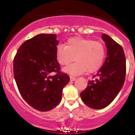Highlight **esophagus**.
I'll return each mask as SVG.
<instances>
[{
  "mask_svg": "<svg viewBox=\"0 0 135 135\" xmlns=\"http://www.w3.org/2000/svg\"><path fill=\"white\" fill-rule=\"evenodd\" d=\"M70 78L71 81H74L76 80V77L73 76H70Z\"/></svg>",
  "mask_w": 135,
  "mask_h": 135,
  "instance_id": "34e87169",
  "label": "esophagus"
}]
</instances>
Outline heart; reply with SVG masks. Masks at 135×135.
Here are the masks:
<instances>
[{
  "instance_id": "b5f03b06",
  "label": "heart",
  "mask_w": 135,
  "mask_h": 135,
  "mask_svg": "<svg viewBox=\"0 0 135 135\" xmlns=\"http://www.w3.org/2000/svg\"><path fill=\"white\" fill-rule=\"evenodd\" d=\"M105 57V47L102 43L91 39L74 37L69 39L66 46L59 45L56 49V59L61 66H66L64 71L73 75L85 72L94 73L102 66Z\"/></svg>"
}]
</instances>
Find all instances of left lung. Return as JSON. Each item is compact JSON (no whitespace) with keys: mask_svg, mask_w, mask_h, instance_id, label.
I'll return each instance as SVG.
<instances>
[{"mask_svg":"<svg viewBox=\"0 0 135 135\" xmlns=\"http://www.w3.org/2000/svg\"><path fill=\"white\" fill-rule=\"evenodd\" d=\"M102 38L108 51L105 62L80 93L83 102L95 109H103L113 102L123 86L126 74V59L121 45L107 34Z\"/></svg>","mask_w":135,"mask_h":135,"instance_id":"8db88e82","label":"left lung"}]
</instances>
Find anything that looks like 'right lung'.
<instances>
[{"mask_svg":"<svg viewBox=\"0 0 135 135\" xmlns=\"http://www.w3.org/2000/svg\"><path fill=\"white\" fill-rule=\"evenodd\" d=\"M56 36L41 33L26 40L14 58L13 73L20 94L40 112H47L59 104L62 89L70 81L56 59Z\"/></svg>","mask_w":135,"mask_h":135,"instance_id":"add662e5","label":"right lung"}]
</instances>
